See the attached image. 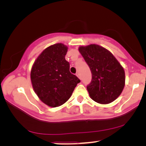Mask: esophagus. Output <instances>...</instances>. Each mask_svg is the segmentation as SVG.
Here are the masks:
<instances>
[{
  "label": "esophagus",
  "instance_id": "esophagus-1",
  "mask_svg": "<svg viewBox=\"0 0 146 146\" xmlns=\"http://www.w3.org/2000/svg\"><path fill=\"white\" fill-rule=\"evenodd\" d=\"M76 76H78V77L80 79V74H79V73H76Z\"/></svg>",
  "mask_w": 146,
  "mask_h": 146
}]
</instances>
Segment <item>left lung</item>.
<instances>
[{
  "label": "left lung",
  "mask_w": 146,
  "mask_h": 146,
  "mask_svg": "<svg viewBox=\"0 0 146 146\" xmlns=\"http://www.w3.org/2000/svg\"><path fill=\"white\" fill-rule=\"evenodd\" d=\"M79 52L92 72L87 90L90 97L102 104L112 102L125 86V72L112 54L98 44L79 47Z\"/></svg>",
  "instance_id": "1"
}]
</instances>
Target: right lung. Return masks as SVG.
I'll list each match as a JSON object with an SVG mask.
<instances>
[{
    "instance_id": "obj_1",
    "label": "right lung",
    "mask_w": 146,
    "mask_h": 146,
    "mask_svg": "<svg viewBox=\"0 0 146 146\" xmlns=\"http://www.w3.org/2000/svg\"><path fill=\"white\" fill-rule=\"evenodd\" d=\"M68 47L62 43L50 46L42 52L32 67L31 79L34 90L50 107L64 104L80 82L70 72V64L65 59Z\"/></svg>"
}]
</instances>
